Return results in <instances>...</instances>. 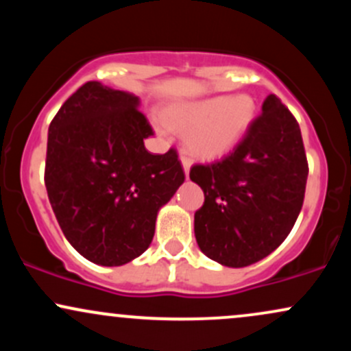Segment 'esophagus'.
Here are the masks:
<instances>
[{
	"instance_id": "34e87169",
	"label": "esophagus",
	"mask_w": 351,
	"mask_h": 351,
	"mask_svg": "<svg viewBox=\"0 0 351 351\" xmlns=\"http://www.w3.org/2000/svg\"><path fill=\"white\" fill-rule=\"evenodd\" d=\"M181 165H183V170H184V175H186L188 178V173H189V168H191V160L188 158L186 155H184V152H181Z\"/></svg>"
}]
</instances>
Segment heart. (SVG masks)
Here are the masks:
<instances>
[{"label":"heart","instance_id":"obj_1","mask_svg":"<svg viewBox=\"0 0 351 351\" xmlns=\"http://www.w3.org/2000/svg\"><path fill=\"white\" fill-rule=\"evenodd\" d=\"M256 112V102L249 95H217L168 107L163 119L173 130L189 132L188 148L193 155L216 160L241 143Z\"/></svg>","mask_w":351,"mask_h":351}]
</instances>
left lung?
Segmentation results:
<instances>
[{
  "instance_id": "obj_1",
  "label": "left lung",
  "mask_w": 351,
  "mask_h": 351,
  "mask_svg": "<svg viewBox=\"0 0 351 351\" xmlns=\"http://www.w3.org/2000/svg\"><path fill=\"white\" fill-rule=\"evenodd\" d=\"M308 163L295 117L271 94L241 143L219 162L195 165L189 178L204 203L196 243L209 259L245 267L276 251L304 204Z\"/></svg>"
}]
</instances>
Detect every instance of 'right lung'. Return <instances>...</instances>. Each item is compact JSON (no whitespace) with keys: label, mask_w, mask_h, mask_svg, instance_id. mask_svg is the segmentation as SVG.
<instances>
[{"label":"right lung","mask_w":351,"mask_h":351,"mask_svg":"<svg viewBox=\"0 0 351 351\" xmlns=\"http://www.w3.org/2000/svg\"><path fill=\"white\" fill-rule=\"evenodd\" d=\"M134 94L86 82L49 125L44 183L66 239L90 263L123 265L152 244L160 208L184 181L178 153L153 155Z\"/></svg>","instance_id":"1"}]
</instances>
